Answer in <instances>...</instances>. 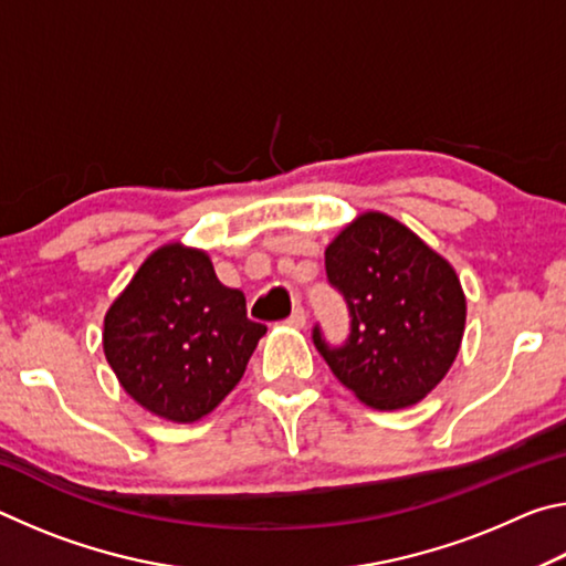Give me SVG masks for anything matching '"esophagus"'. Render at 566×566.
Instances as JSON below:
<instances>
[{
  "label": "esophagus",
  "instance_id": "obj_1",
  "mask_svg": "<svg viewBox=\"0 0 566 566\" xmlns=\"http://www.w3.org/2000/svg\"><path fill=\"white\" fill-rule=\"evenodd\" d=\"M286 324H290V327H294V329H304V324H306V312L302 310V306H296V310L292 312V317L286 319Z\"/></svg>",
  "mask_w": 566,
  "mask_h": 566
}]
</instances>
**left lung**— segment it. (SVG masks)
Here are the masks:
<instances>
[{"mask_svg":"<svg viewBox=\"0 0 566 566\" xmlns=\"http://www.w3.org/2000/svg\"><path fill=\"white\" fill-rule=\"evenodd\" d=\"M324 264L352 317L344 347H329L319 327L312 334L334 377L371 409L417 405L447 377L464 337L467 300L454 266L381 212L344 227Z\"/></svg>","mask_w":566,"mask_h":566,"instance_id":"8db88e82","label":"left lung"}]
</instances>
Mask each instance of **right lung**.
<instances>
[{"label": "right lung", "instance_id": "1", "mask_svg": "<svg viewBox=\"0 0 566 566\" xmlns=\"http://www.w3.org/2000/svg\"><path fill=\"white\" fill-rule=\"evenodd\" d=\"M266 327L217 280L205 249H155L104 314V357L122 389L177 424L207 417L239 379Z\"/></svg>", "mask_w": 566, "mask_h": 566}]
</instances>
